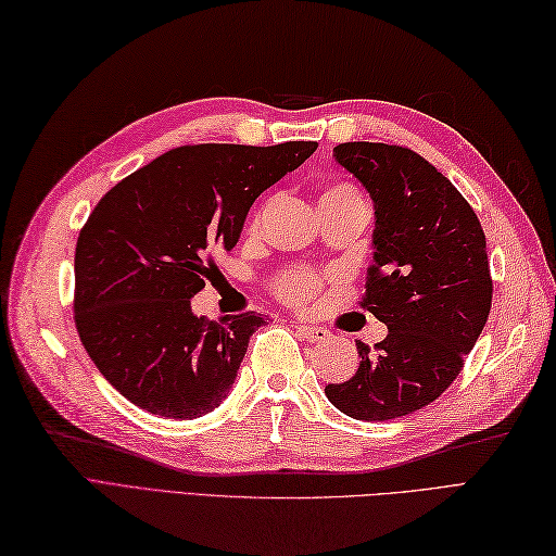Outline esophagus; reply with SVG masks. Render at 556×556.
I'll list each match as a JSON object with an SVG mask.
<instances>
[{
  "mask_svg": "<svg viewBox=\"0 0 556 556\" xmlns=\"http://www.w3.org/2000/svg\"><path fill=\"white\" fill-rule=\"evenodd\" d=\"M295 329H298V333H301L305 340H309V343H321V340H326V338L331 336L329 331L321 329V326L301 324V326H295Z\"/></svg>",
  "mask_w": 556,
  "mask_h": 556,
  "instance_id": "obj_1",
  "label": "esophagus"
}]
</instances>
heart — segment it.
I'll return each mask as SVG.
<instances>
[{
    "label": "heart",
    "mask_w": 556,
    "mask_h": 556,
    "mask_svg": "<svg viewBox=\"0 0 556 556\" xmlns=\"http://www.w3.org/2000/svg\"><path fill=\"white\" fill-rule=\"evenodd\" d=\"M345 199H362V197L348 182L331 185V188L321 194V202H345ZM321 281H324V277L312 273V269L293 267V269H287V273H281L275 279L273 289L283 303L303 307L317 295V291L321 289Z\"/></svg>",
    "instance_id": "heart-1"
}]
</instances>
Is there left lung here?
Listing matches in <instances>:
<instances>
[{
	"label": "left lung",
	"instance_id": "obj_1",
	"mask_svg": "<svg viewBox=\"0 0 556 556\" xmlns=\"http://www.w3.org/2000/svg\"><path fill=\"white\" fill-rule=\"evenodd\" d=\"M333 156L374 199V265L362 307L388 326L359 368L326 386L357 420H392L432 404L463 371L493 298L486 235L455 185L414 150L340 142Z\"/></svg>",
	"mask_w": 556,
	"mask_h": 556
}]
</instances>
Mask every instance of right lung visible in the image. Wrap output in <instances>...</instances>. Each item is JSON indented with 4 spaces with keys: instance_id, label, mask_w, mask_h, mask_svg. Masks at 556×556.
Wrapping results in <instances>:
<instances>
[{
    "instance_id": "1",
    "label": "right lung",
    "mask_w": 556,
    "mask_h": 556,
    "mask_svg": "<svg viewBox=\"0 0 556 556\" xmlns=\"http://www.w3.org/2000/svg\"><path fill=\"white\" fill-rule=\"evenodd\" d=\"M317 150L182 146L119 180L75 249V324L98 371L148 414L192 420L230 392L258 312L208 321L190 298L216 273L263 190Z\"/></svg>"
}]
</instances>
